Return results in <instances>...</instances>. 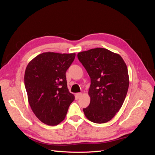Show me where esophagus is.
Segmentation results:
<instances>
[{
    "label": "esophagus",
    "mask_w": 155,
    "mask_h": 155,
    "mask_svg": "<svg viewBox=\"0 0 155 155\" xmlns=\"http://www.w3.org/2000/svg\"><path fill=\"white\" fill-rule=\"evenodd\" d=\"M82 96V93H77L76 94V97L77 98H79Z\"/></svg>",
    "instance_id": "obj_1"
}]
</instances>
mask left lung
Masks as SVG:
<instances>
[{
    "label": "left lung",
    "instance_id": "1",
    "mask_svg": "<svg viewBox=\"0 0 155 155\" xmlns=\"http://www.w3.org/2000/svg\"><path fill=\"white\" fill-rule=\"evenodd\" d=\"M80 61L91 78L89 106L83 108L88 120L105 123L113 118L127 96L129 77L120 54L103 48L78 52Z\"/></svg>",
    "mask_w": 155,
    "mask_h": 155
}]
</instances>
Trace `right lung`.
Returning a JSON list of instances; mask_svg holds the SVG:
<instances>
[{
	"instance_id": "add662e5",
	"label": "right lung",
	"mask_w": 155,
	"mask_h": 155,
	"mask_svg": "<svg viewBox=\"0 0 155 155\" xmlns=\"http://www.w3.org/2000/svg\"><path fill=\"white\" fill-rule=\"evenodd\" d=\"M75 55L43 52L29 62L26 68L25 85L28 103L35 116L45 124L61 123L74 100L67 87L65 74Z\"/></svg>"
}]
</instances>
